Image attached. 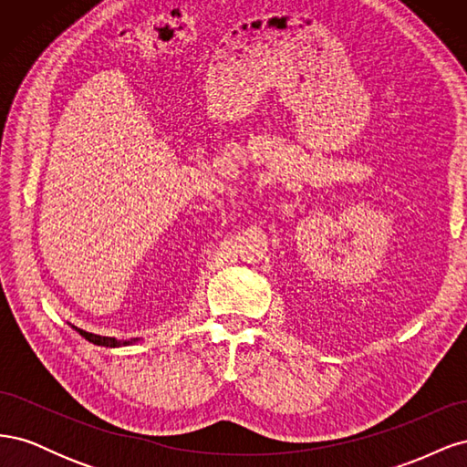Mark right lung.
Here are the masks:
<instances>
[{"label":"right lung","mask_w":467,"mask_h":467,"mask_svg":"<svg viewBox=\"0 0 467 467\" xmlns=\"http://www.w3.org/2000/svg\"><path fill=\"white\" fill-rule=\"evenodd\" d=\"M74 327V325H72ZM83 338H88L89 343H93V345H99V347H107V348H117V347H129V345H134V343H138L140 338L136 337V338H129V341H119V338H115V337H101V335H95V333H88V331H83V329H78V327H74Z\"/></svg>","instance_id":"add662e5"}]
</instances>
